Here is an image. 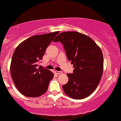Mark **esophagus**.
<instances>
[{
  "instance_id": "obj_1",
  "label": "esophagus",
  "mask_w": 121,
  "mask_h": 121,
  "mask_svg": "<svg viewBox=\"0 0 121 121\" xmlns=\"http://www.w3.org/2000/svg\"><path fill=\"white\" fill-rule=\"evenodd\" d=\"M56 74H62V71H55Z\"/></svg>"
}]
</instances>
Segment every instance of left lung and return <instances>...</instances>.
<instances>
[{"mask_svg":"<svg viewBox=\"0 0 121 121\" xmlns=\"http://www.w3.org/2000/svg\"><path fill=\"white\" fill-rule=\"evenodd\" d=\"M64 45L69 61L74 68L68 74L69 81L62 85L67 95L74 99L89 96L97 88L103 72V56L100 48L91 37L80 32H65L53 42Z\"/></svg>","mask_w":121,"mask_h":121,"instance_id":"8db88e82","label":"left lung"}]
</instances>
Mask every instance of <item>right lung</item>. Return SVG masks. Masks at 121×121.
<instances>
[{
    "instance_id": "obj_1",
    "label": "right lung",
    "mask_w": 121,
    "mask_h": 121,
    "mask_svg": "<svg viewBox=\"0 0 121 121\" xmlns=\"http://www.w3.org/2000/svg\"><path fill=\"white\" fill-rule=\"evenodd\" d=\"M59 31L33 36L21 42L14 52L10 70L15 86L21 94L38 97L46 92L54 74L38 67L46 50Z\"/></svg>"
}]
</instances>
